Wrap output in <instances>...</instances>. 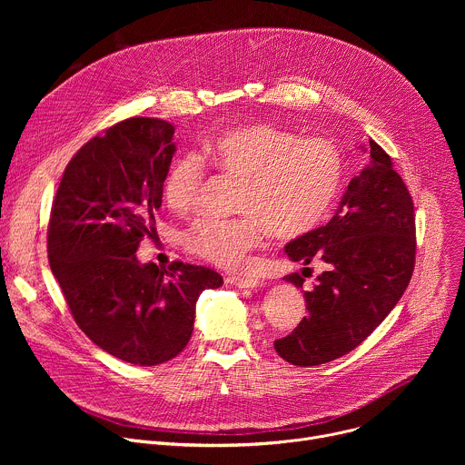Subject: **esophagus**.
<instances>
[{"label":"esophagus","instance_id":"obj_1","mask_svg":"<svg viewBox=\"0 0 465 465\" xmlns=\"http://www.w3.org/2000/svg\"><path fill=\"white\" fill-rule=\"evenodd\" d=\"M228 283H232L239 289H253V287H259L261 282L257 278H252V276H230Z\"/></svg>","mask_w":465,"mask_h":465}]
</instances>
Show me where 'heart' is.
Here are the masks:
<instances>
[{
    "label": "heart",
    "instance_id": "heart-1",
    "mask_svg": "<svg viewBox=\"0 0 465 465\" xmlns=\"http://www.w3.org/2000/svg\"><path fill=\"white\" fill-rule=\"evenodd\" d=\"M212 165L241 178L233 219L204 217L185 232L191 253L223 269H241L267 232L296 239L312 232L329 213L344 178L342 154L323 138H298L294 132L257 121L223 130L198 156L178 158L163 183L167 204L176 212L193 208Z\"/></svg>",
    "mask_w": 465,
    "mask_h": 465
}]
</instances>
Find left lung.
I'll list each match as a JSON object with an SVG mask.
<instances>
[{
	"instance_id": "8db88e82",
	"label": "left lung",
	"mask_w": 465,
	"mask_h": 465,
	"mask_svg": "<svg viewBox=\"0 0 465 465\" xmlns=\"http://www.w3.org/2000/svg\"><path fill=\"white\" fill-rule=\"evenodd\" d=\"M285 252L305 264L320 259L325 271L305 292L307 316L274 342L278 355L318 366L355 350L400 302L416 262L412 196L381 145L370 140L368 163L348 183L335 217ZM283 280L305 282L298 272Z\"/></svg>"
}]
</instances>
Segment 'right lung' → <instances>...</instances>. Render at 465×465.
<instances>
[{
	"label": "right lung",
	"mask_w": 465,
	"mask_h": 465,
	"mask_svg": "<svg viewBox=\"0 0 465 465\" xmlns=\"http://www.w3.org/2000/svg\"><path fill=\"white\" fill-rule=\"evenodd\" d=\"M174 126L128 117L88 140L65 165L51 206L47 257L84 335L140 366L176 357L193 333L196 300L223 285L201 264H140L136 250L156 233Z\"/></svg>",
	"instance_id": "1"
}]
</instances>
